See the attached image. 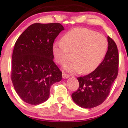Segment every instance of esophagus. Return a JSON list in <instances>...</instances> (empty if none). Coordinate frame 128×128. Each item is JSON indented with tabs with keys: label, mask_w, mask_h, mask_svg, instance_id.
Returning <instances> with one entry per match:
<instances>
[{
	"label": "esophagus",
	"mask_w": 128,
	"mask_h": 128,
	"mask_svg": "<svg viewBox=\"0 0 128 128\" xmlns=\"http://www.w3.org/2000/svg\"><path fill=\"white\" fill-rule=\"evenodd\" d=\"M62 77H63V78H69L70 76H69V74H66V73H63V74H62Z\"/></svg>",
	"instance_id": "obj_1"
}]
</instances>
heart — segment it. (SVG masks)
I'll return each mask as SVG.
<instances>
[{
  "mask_svg": "<svg viewBox=\"0 0 128 128\" xmlns=\"http://www.w3.org/2000/svg\"><path fill=\"white\" fill-rule=\"evenodd\" d=\"M61 40L52 45L55 61L64 64L69 60V52L74 60L64 66V69L73 73L82 70L89 73L97 68L106 55L108 42L106 38L96 31L86 28H75L66 33Z\"/></svg>",
  "mask_w": 128,
  "mask_h": 128,
  "instance_id": "obj_1",
  "label": "heart"
}]
</instances>
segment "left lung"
I'll use <instances>...</instances> for the list:
<instances>
[{
  "instance_id": "obj_1",
  "label": "left lung",
  "mask_w": 128,
  "mask_h": 128,
  "mask_svg": "<svg viewBox=\"0 0 128 128\" xmlns=\"http://www.w3.org/2000/svg\"><path fill=\"white\" fill-rule=\"evenodd\" d=\"M108 50L102 62L90 74L79 77V87L72 94L73 100L83 108H92L104 102L118 73L119 55L116 44L108 36Z\"/></svg>"
}]
</instances>
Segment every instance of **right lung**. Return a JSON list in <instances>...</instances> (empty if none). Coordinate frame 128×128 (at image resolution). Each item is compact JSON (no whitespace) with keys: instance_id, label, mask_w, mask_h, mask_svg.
Returning <instances> with one entry per match:
<instances>
[{"instance_id":"1","label":"right lung","mask_w":128,"mask_h":128,"mask_svg":"<svg viewBox=\"0 0 128 128\" xmlns=\"http://www.w3.org/2000/svg\"><path fill=\"white\" fill-rule=\"evenodd\" d=\"M64 30L60 23H34L16 42L12 62L14 88L24 102L38 105L50 97L51 86L60 82L62 73L54 63L52 45Z\"/></svg>"}]
</instances>
